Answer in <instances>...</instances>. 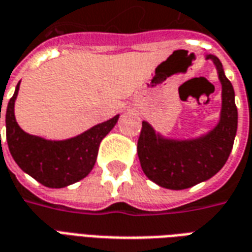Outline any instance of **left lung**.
Here are the masks:
<instances>
[{
	"label": "left lung",
	"instance_id": "1",
	"mask_svg": "<svg viewBox=\"0 0 252 252\" xmlns=\"http://www.w3.org/2000/svg\"><path fill=\"white\" fill-rule=\"evenodd\" d=\"M216 64L222 86L221 117L217 126L194 140H167L143 121L137 140V155L144 174L162 188L182 190L209 180L227 162L238 128V109L232 83L224 74L220 61L208 55Z\"/></svg>",
	"mask_w": 252,
	"mask_h": 252
}]
</instances>
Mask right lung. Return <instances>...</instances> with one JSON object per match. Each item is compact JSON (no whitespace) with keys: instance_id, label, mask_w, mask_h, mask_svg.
I'll list each match as a JSON object with an SVG mask.
<instances>
[{"instance_id":"add662e5","label":"right lung","mask_w":252,"mask_h":252,"mask_svg":"<svg viewBox=\"0 0 252 252\" xmlns=\"http://www.w3.org/2000/svg\"><path fill=\"white\" fill-rule=\"evenodd\" d=\"M20 83L6 108V142L20 169L47 188H64L85 178L92 171L101 140L115 126L119 116L101 123L82 135L52 142L24 132L14 119V99ZM1 119V108H0Z\"/></svg>"}]
</instances>
